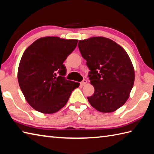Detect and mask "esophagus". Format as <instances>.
I'll return each mask as SVG.
<instances>
[{
  "label": "esophagus",
  "instance_id": "obj_1",
  "mask_svg": "<svg viewBox=\"0 0 154 154\" xmlns=\"http://www.w3.org/2000/svg\"><path fill=\"white\" fill-rule=\"evenodd\" d=\"M80 83H81V85H85V84L87 83V80L86 79H83Z\"/></svg>",
  "mask_w": 154,
  "mask_h": 154
}]
</instances>
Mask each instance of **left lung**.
<instances>
[{
	"instance_id": "8db88e82",
	"label": "left lung",
	"mask_w": 154,
	"mask_h": 154,
	"mask_svg": "<svg viewBox=\"0 0 154 154\" xmlns=\"http://www.w3.org/2000/svg\"><path fill=\"white\" fill-rule=\"evenodd\" d=\"M81 55L89 69V79L95 92L87 97L99 111L109 113L128 100L134 86V69L123 48L109 38L99 37L79 41Z\"/></svg>"
}]
</instances>
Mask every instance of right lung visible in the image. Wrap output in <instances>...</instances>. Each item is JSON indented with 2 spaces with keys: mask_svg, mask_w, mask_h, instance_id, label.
I'll use <instances>...</instances> for the list:
<instances>
[{
  "mask_svg": "<svg viewBox=\"0 0 154 154\" xmlns=\"http://www.w3.org/2000/svg\"><path fill=\"white\" fill-rule=\"evenodd\" d=\"M78 40L57 37L41 38L24 52L18 81L26 100L39 112L54 113L67 103L79 83L66 79L63 64L76 48Z\"/></svg>",
  "mask_w": 154,
  "mask_h": 154,
  "instance_id": "obj_1",
  "label": "right lung"
}]
</instances>
